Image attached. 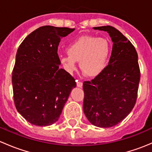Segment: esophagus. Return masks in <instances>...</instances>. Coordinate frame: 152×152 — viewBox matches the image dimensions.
Wrapping results in <instances>:
<instances>
[{
  "label": "esophagus",
  "mask_w": 152,
  "mask_h": 152,
  "mask_svg": "<svg viewBox=\"0 0 152 152\" xmlns=\"http://www.w3.org/2000/svg\"><path fill=\"white\" fill-rule=\"evenodd\" d=\"M76 85H77V87H82V86H83V83H82V82H80V81L76 80Z\"/></svg>",
  "instance_id": "34e87169"
}]
</instances>
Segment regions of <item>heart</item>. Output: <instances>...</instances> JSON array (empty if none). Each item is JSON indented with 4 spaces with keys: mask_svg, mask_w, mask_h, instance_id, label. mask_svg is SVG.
I'll return each mask as SVG.
<instances>
[{
    "mask_svg": "<svg viewBox=\"0 0 152 152\" xmlns=\"http://www.w3.org/2000/svg\"><path fill=\"white\" fill-rule=\"evenodd\" d=\"M67 54L60 57L59 62L69 74L80 69L88 77L99 76L105 70L108 64L110 45L104 38L85 36L72 42L67 48Z\"/></svg>",
    "mask_w": 152,
    "mask_h": 152,
    "instance_id": "heart-1",
    "label": "heart"
}]
</instances>
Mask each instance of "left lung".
Wrapping results in <instances>:
<instances>
[{"instance_id":"left-lung-1","label":"left lung","mask_w":152,"mask_h":152,"mask_svg":"<svg viewBox=\"0 0 152 152\" xmlns=\"http://www.w3.org/2000/svg\"><path fill=\"white\" fill-rule=\"evenodd\" d=\"M107 31L113 42L109 65L91 81L83 83V110L93 125L114 126L132 110L137 97L140 71L134 45L118 29L110 26L94 27Z\"/></svg>"}]
</instances>
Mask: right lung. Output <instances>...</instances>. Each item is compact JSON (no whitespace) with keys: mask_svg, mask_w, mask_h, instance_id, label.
<instances>
[{"mask_svg":"<svg viewBox=\"0 0 152 152\" xmlns=\"http://www.w3.org/2000/svg\"><path fill=\"white\" fill-rule=\"evenodd\" d=\"M75 30L45 26L28 34L20 45L12 71L14 102L18 113L39 126L59 119L75 79L59 68L58 45Z\"/></svg>","mask_w":152,"mask_h":152,"instance_id":"add662e5","label":"right lung"}]
</instances>
